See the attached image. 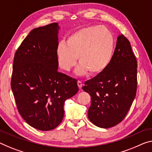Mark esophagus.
<instances>
[{
	"mask_svg": "<svg viewBox=\"0 0 152 152\" xmlns=\"http://www.w3.org/2000/svg\"><path fill=\"white\" fill-rule=\"evenodd\" d=\"M77 86H78L79 89H81V88H82V86H83L82 82H81V81H77Z\"/></svg>",
	"mask_w": 152,
	"mask_h": 152,
	"instance_id": "obj_1",
	"label": "esophagus"
}]
</instances>
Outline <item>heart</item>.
<instances>
[{
  "label": "heart",
  "instance_id": "heart-1",
  "mask_svg": "<svg viewBox=\"0 0 152 152\" xmlns=\"http://www.w3.org/2000/svg\"><path fill=\"white\" fill-rule=\"evenodd\" d=\"M113 51V37L104 26L84 27L74 32L60 42L56 48V58L59 66L70 71L77 63L80 65L76 70L79 76L96 75L107 69L110 63Z\"/></svg>",
  "mask_w": 152,
  "mask_h": 152
}]
</instances>
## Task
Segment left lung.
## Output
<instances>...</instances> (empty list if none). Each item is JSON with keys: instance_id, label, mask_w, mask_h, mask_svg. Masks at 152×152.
<instances>
[{"instance_id": "1", "label": "left lung", "mask_w": 152, "mask_h": 152, "mask_svg": "<svg viewBox=\"0 0 152 152\" xmlns=\"http://www.w3.org/2000/svg\"><path fill=\"white\" fill-rule=\"evenodd\" d=\"M137 62L126 37L120 34L107 69L86 81L82 89L91 96L88 118L98 127L118 124L127 115L137 93Z\"/></svg>"}]
</instances>
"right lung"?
Returning <instances> with one entry per match:
<instances>
[{"label":"right lung","instance_id":"right-lung-1","mask_svg":"<svg viewBox=\"0 0 152 152\" xmlns=\"http://www.w3.org/2000/svg\"><path fill=\"white\" fill-rule=\"evenodd\" d=\"M58 23L30 32L16 51L11 87L21 116L47 131L62 121L65 100L77 93V80L58 71Z\"/></svg>","mask_w":152,"mask_h":152}]
</instances>
